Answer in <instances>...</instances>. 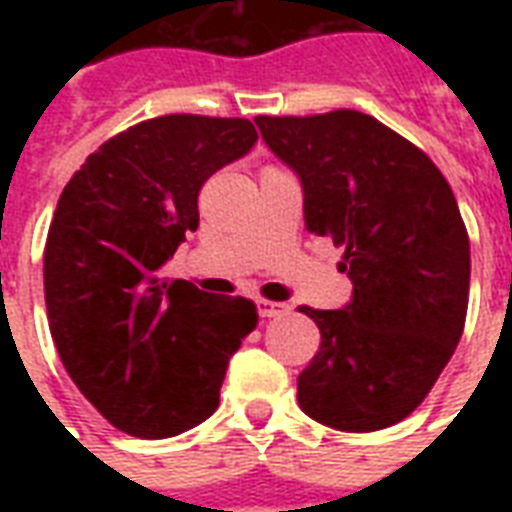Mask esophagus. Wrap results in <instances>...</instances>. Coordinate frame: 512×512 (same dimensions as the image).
I'll return each mask as SVG.
<instances>
[{"mask_svg":"<svg viewBox=\"0 0 512 512\" xmlns=\"http://www.w3.org/2000/svg\"><path fill=\"white\" fill-rule=\"evenodd\" d=\"M257 311H260L263 319H281V316H289L292 308H289L287 303H268V300H260V303H257Z\"/></svg>","mask_w":512,"mask_h":512,"instance_id":"1","label":"esophagus"}]
</instances>
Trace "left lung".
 Returning a JSON list of instances; mask_svg holds the SVG:
<instances>
[{"mask_svg": "<svg viewBox=\"0 0 512 512\" xmlns=\"http://www.w3.org/2000/svg\"><path fill=\"white\" fill-rule=\"evenodd\" d=\"M300 177L305 228L345 249L353 295L316 311L321 348L297 377L308 417L345 433L396 425L422 404L462 337L470 241L452 188L409 140L361 111L257 116Z\"/></svg>", "mask_w": 512, "mask_h": 512, "instance_id": "1", "label": "left lung"}]
</instances>
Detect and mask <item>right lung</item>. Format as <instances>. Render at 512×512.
<instances>
[{"label": "right lung", "instance_id": "obj_1", "mask_svg": "<svg viewBox=\"0 0 512 512\" xmlns=\"http://www.w3.org/2000/svg\"><path fill=\"white\" fill-rule=\"evenodd\" d=\"M255 143L247 119L159 116L106 140L60 193L44 247L52 340L84 398L130 436L207 420L257 327L247 297L159 279L199 228L201 185Z\"/></svg>", "mask_w": 512, "mask_h": 512}]
</instances>
